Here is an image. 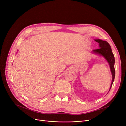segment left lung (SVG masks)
I'll return each instance as SVG.
<instances>
[{
    "label": "left lung",
    "instance_id": "left-lung-1",
    "mask_svg": "<svg viewBox=\"0 0 126 126\" xmlns=\"http://www.w3.org/2000/svg\"><path fill=\"white\" fill-rule=\"evenodd\" d=\"M95 41L99 43V46L100 48L97 49L93 50V52L96 53L100 54L101 55L103 56L106 58V59L108 62L109 65H110L111 71L112 74V77H113L110 89V90L112 85L113 84V81L114 80L115 76V68H114L115 59H114V54L112 52V49L111 48L110 45H109V44L107 42L105 41H102L99 39L95 40Z\"/></svg>",
    "mask_w": 126,
    "mask_h": 126
}]
</instances>
